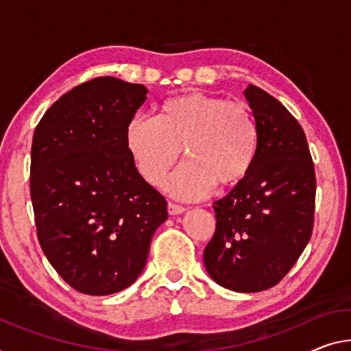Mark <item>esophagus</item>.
I'll return each instance as SVG.
<instances>
[{
  "label": "esophagus",
  "instance_id": "34e87169",
  "mask_svg": "<svg viewBox=\"0 0 351 351\" xmlns=\"http://www.w3.org/2000/svg\"><path fill=\"white\" fill-rule=\"evenodd\" d=\"M185 212H186L185 207L177 206V204H172V202L168 204V213L171 215V217H176V215H182V213H185Z\"/></svg>",
  "mask_w": 351,
  "mask_h": 351
}]
</instances>
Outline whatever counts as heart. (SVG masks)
Segmentation results:
<instances>
[{
  "instance_id": "obj_1",
  "label": "heart",
  "mask_w": 351,
  "mask_h": 351,
  "mask_svg": "<svg viewBox=\"0 0 351 351\" xmlns=\"http://www.w3.org/2000/svg\"><path fill=\"white\" fill-rule=\"evenodd\" d=\"M127 149L143 179L160 185L180 158L188 163L163 188L183 201L206 197L213 186H234L250 172L257 154L254 117L221 97L186 94L166 100L160 117L134 116L125 132Z\"/></svg>"
}]
</instances>
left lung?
<instances>
[{"label":"left lung","instance_id":"8db88e82","mask_svg":"<svg viewBox=\"0 0 351 351\" xmlns=\"http://www.w3.org/2000/svg\"><path fill=\"white\" fill-rule=\"evenodd\" d=\"M258 143L250 172L215 202L217 229L204 250L215 282L262 292L295 265L314 228L315 171L306 134L287 108L250 84L243 90Z\"/></svg>","mask_w":351,"mask_h":351}]
</instances>
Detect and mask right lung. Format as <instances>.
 I'll return each instance as SVG.
<instances>
[{"instance_id": "add662e5", "label": "right lung", "mask_w": 351, "mask_h": 351, "mask_svg": "<svg viewBox=\"0 0 351 351\" xmlns=\"http://www.w3.org/2000/svg\"><path fill=\"white\" fill-rule=\"evenodd\" d=\"M143 84L99 77L59 97L36 127L31 201L42 251L70 287L111 295L136 281L168 219L125 132L147 99Z\"/></svg>"}]
</instances>
